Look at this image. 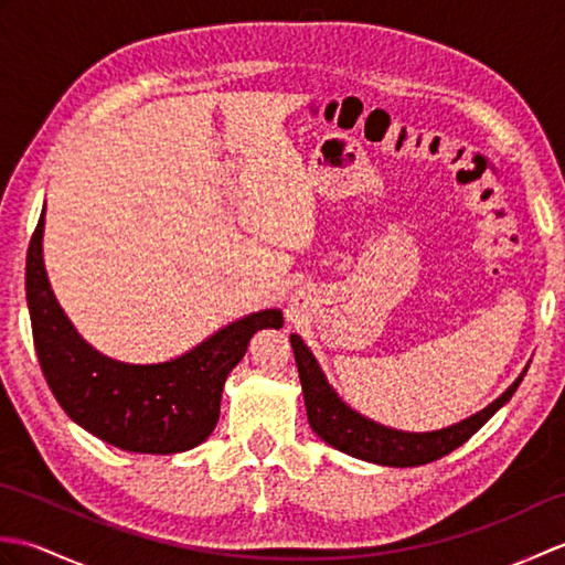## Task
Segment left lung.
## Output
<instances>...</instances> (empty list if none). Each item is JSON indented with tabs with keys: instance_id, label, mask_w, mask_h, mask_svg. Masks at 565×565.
I'll return each instance as SVG.
<instances>
[{
	"instance_id": "left-lung-1",
	"label": "left lung",
	"mask_w": 565,
	"mask_h": 565,
	"mask_svg": "<svg viewBox=\"0 0 565 565\" xmlns=\"http://www.w3.org/2000/svg\"><path fill=\"white\" fill-rule=\"evenodd\" d=\"M291 347L296 354L298 376H301L303 386L308 423L313 427L316 435L320 439H326L334 449L381 466L405 468L441 459V456H447L456 447H461L463 441L471 439L476 431L512 398V393L518 391L522 383L520 376L495 403H490L486 411L476 413L473 417L463 419L459 425L439 431H425V435H413V431L381 427L376 423H371V419L356 415L352 407H347L328 386L316 356L308 352V347L301 342L298 334H291Z\"/></svg>"
}]
</instances>
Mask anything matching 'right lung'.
<instances>
[{
	"instance_id": "right-lung-1",
	"label": "right lung",
	"mask_w": 565,
	"mask_h": 565,
	"mask_svg": "<svg viewBox=\"0 0 565 565\" xmlns=\"http://www.w3.org/2000/svg\"><path fill=\"white\" fill-rule=\"evenodd\" d=\"M43 215L26 255V301L35 354L55 401L94 437L138 454H177L206 439L221 415L225 379L252 334L281 328L279 310L252 313L174 362L136 366L102 356L70 326L47 286Z\"/></svg>"
}]
</instances>
